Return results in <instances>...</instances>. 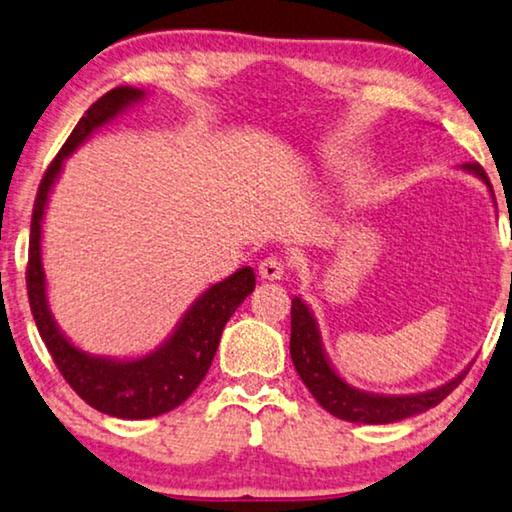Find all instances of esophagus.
I'll return each instance as SVG.
<instances>
[{"instance_id": "1", "label": "esophagus", "mask_w": 512, "mask_h": 512, "mask_svg": "<svg viewBox=\"0 0 512 512\" xmlns=\"http://www.w3.org/2000/svg\"><path fill=\"white\" fill-rule=\"evenodd\" d=\"M285 264L276 257H266L259 262V278L262 280H282L285 278Z\"/></svg>"}]
</instances>
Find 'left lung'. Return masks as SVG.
<instances>
[{
    "mask_svg": "<svg viewBox=\"0 0 512 512\" xmlns=\"http://www.w3.org/2000/svg\"><path fill=\"white\" fill-rule=\"evenodd\" d=\"M464 172L474 174L485 183L487 190L492 193V183L483 172V167L476 163H464ZM494 197V193H492ZM289 354H292V363L303 384L308 386L322 407L329 414L342 418L349 423H365V425H386L398 423L404 418H411L423 411L437 407V404L446 398L460 381L467 377L469 365L462 372H457L453 379L446 384L423 393H402V395H386V393H372L356 388L340 377L335 370L329 354H326L322 333H319V324L315 319V312L305 303L301 296L292 299V338H289Z\"/></svg>",
    "mask_w": 512,
    "mask_h": 512,
    "instance_id": "8db88e82",
    "label": "left lung"
}]
</instances>
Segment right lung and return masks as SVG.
Returning a JSON list of instances; mask_svg holds the SVG:
<instances>
[{"label":"right lung","mask_w":512,"mask_h":512,"mask_svg":"<svg viewBox=\"0 0 512 512\" xmlns=\"http://www.w3.org/2000/svg\"><path fill=\"white\" fill-rule=\"evenodd\" d=\"M144 98H147L144 89L128 85L114 87L91 105L68 135L38 186L27 266V292L36 329L50 356L55 358L59 372L91 407L128 421L167 414L193 395L211 368L225 324L255 289L253 266H243L232 276L213 282L190 303L172 333L158 347L137 356L89 354L59 329L50 310L48 278L43 269V220L50 193L61 177L68 156H73V151L82 147L91 133L142 103Z\"/></svg>","instance_id":"obj_1"}]
</instances>
